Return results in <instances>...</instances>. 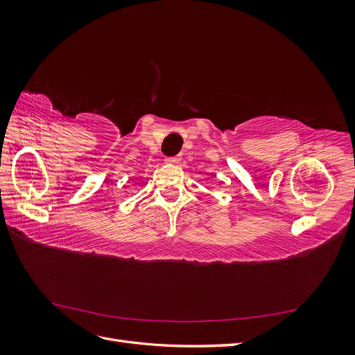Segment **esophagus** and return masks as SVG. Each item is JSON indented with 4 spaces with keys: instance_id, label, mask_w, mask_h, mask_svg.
<instances>
[{
    "instance_id": "esophagus-1",
    "label": "esophagus",
    "mask_w": 355,
    "mask_h": 355,
    "mask_svg": "<svg viewBox=\"0 0 355 355\" xmlns=\"http://www.w3.org/2000/svg\"><path fill=\"white\" fill-rule=\"evenodd\" d=\"M180 163V157H173V158H167V164L171 166H178Z\"/></svg>"
}]
</instances>
